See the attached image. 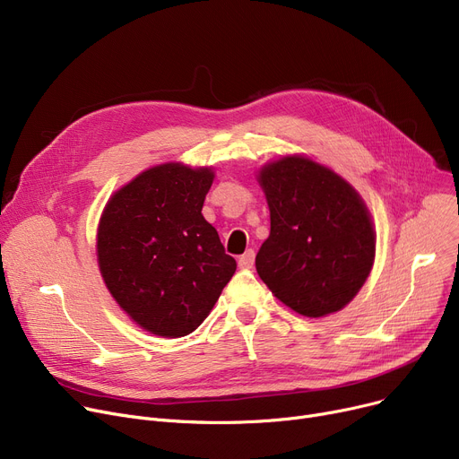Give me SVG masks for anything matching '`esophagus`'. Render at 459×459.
I'll return each instance as SVG.
<instances>
[{
	"label": "esophagus",
	"mask_w": 459,
	"mask_h": 459,
	"mask_svg": "<svg viewBox=\"0 0 459 459\" xmlns=\"http://www.w3.org/2000/svg\"><path fill=\"white\" fill-rule=\"evenodd\" d=\"M253 264H255V251L253 249H247L242 256L238 258V266L242 270H251Z\"/></svg>",
	"instance_id": "esophagus-1"
}]
</instances>
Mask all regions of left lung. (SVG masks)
<instances>
[{
    "mask_svg": "<svg viewBox=\"0 0 459 459\" xmlns=\"http://www.w3.org/2000/svg\"><path fill=\"white\" fill-rule=\"evenodd\" d=\"M258 184L272 221L255 260L260 279L303 316L344 308L376 256V232L363 199L342 177L303 156L264 165Z\"/></svg>",
    "mask_w": 459,
    "mask_h": 459,
    "instance_id": "obj_1",
    "label": "left lung"
}]
</instances>
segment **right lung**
I'll use <instances>...</instances> for the list:
<instances>
[{"instance_id":"right-lung-1","label":"right lung","mask_w":459,"mask_h":459,"mask_svg":"<svg viewBox=\"0 0 459 459\" xmlns=\"http://www.w3.org/2000/svg\"><path fill=\"white\" fill-rule=\"evenodd\" d=\"M208 167L163 163L115 191L96 255L109 294L143 329L165 339L195 331L236 272L201 210Z\"/></svg>"}]
</instances>
